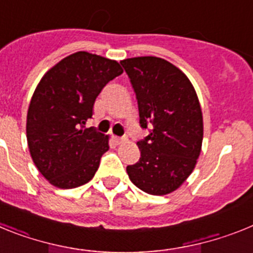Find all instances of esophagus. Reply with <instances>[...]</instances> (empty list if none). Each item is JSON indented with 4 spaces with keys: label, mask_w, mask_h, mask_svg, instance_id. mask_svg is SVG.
<instances>
[{
    "label": "esophagus",
    "mask_w": 253,
    "mask_h": 253,
    "mask_svg": "<svg viewBox=\"0 0 253 253\" xmlns=\"http://www.w3.org/2000/svg\"><path fill=\"white\" fill-rule=\"evenodd\" d=\"M113 140L116 143V144H120V143L124 142L125 137H115V135H113Z\"/></svg>",
    "instance_id": "esophagus-1"
}]
</instances>
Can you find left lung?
<instances>
[{
    "instance_id": "obj_1",
    "label": "left lung",
    "mask_w": 253,
    "mask_h": 253,
    "mask_svg": "<svg viewBox=\"0 0 253 253\" xmlns=\"http://www.w3.org/2000/svg\"><path fill=\"white\" fill-rule=\"evenodd\" d=\"M120 64L135 92L140 128H149L148 135L137 143L139 161L126 172L144 193L166 195L184 184L202 151L198 96L189 78L162 58H128Z\"/></svg>"
}]
</instances>
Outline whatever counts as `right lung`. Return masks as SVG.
Wrapping results in <instances>:
<instances>
[{"label": "right lung", "instance_id": "obj_1", "mask_svg": "<svg viewBox=\"0 0 253 253\" xmlns=\"http://www.w3.org/2000/svg\"><path fill=\"white\" fill-rule=\"evenodd\" d=\"M122 73L116 60L77 51L40 80L29 105L26 138L35 166L51 185L73 189L95 176L109 137L86 123L96 97Z\"/></svg>", "mask_w": 253, "mask_h": 253}]
</instances>
